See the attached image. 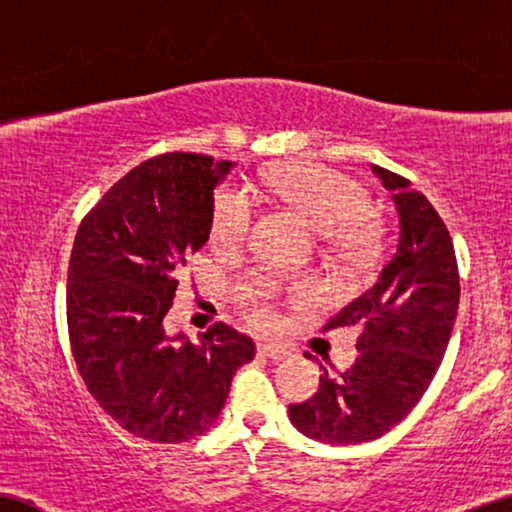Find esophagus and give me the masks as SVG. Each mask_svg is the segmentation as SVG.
Segmentation results:
<instances>
[{"instance_id": "esophagus-1", "label": "esophagus", "mask_w": 512, "mask_h": 512, "mask_svg": "<svg viewBox=\"0 0 512 512\" xmlns=\"http://www.w3.org/2000/svg\"><path fill=\"white\" fill-rule=\"evenodd\" d=\"M257 352L266 358H273V361H280V358H287L292 354L289 352V347L273 345V342H262V345H257Z\"/></svg>"}]
</instances>
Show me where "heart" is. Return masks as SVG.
Wrapping results in <instances>:
<instances>
[{"label": "heart", "instance_id": "1", "mask_svg": "<svg viewBox=\"0 0 512 512\" xmlns=\"http://www.w3.org/2000/svg\"><path fill=\"white\" fill-rule=\"evenodd\" d=\"M271 193L296 209L315 230L324 232L335 253L365 257L375 248L379 225L368 211L370 195L363 183L319 163H292L266 174ZM255 223V197L239 183H223L211 202L209 236L220 250H234L248 239ZM280 282L273 278H253L243 285L248 301V322L269 329L276 322V299ZM303 285H294L301 294Z\"/></svg>", "mask_w": 512, "mask_h": 512}]
</instances>
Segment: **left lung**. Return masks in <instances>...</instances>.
<instances>
[{
  "label": "left lung",
  "mask_w": 512,
  "mask_h": 512,
  "mask_svg": "<svg viewBox=\"0 0 512 512\" xmlns=\"http://www.w3.org/2000/svg\"><path fill=\"white\" fill-rule=\"evenodd\" d=\"M393 190L400 239L375 287L324 324L358 329V358L331 377L324 368L310 400L289 404L305 437L326 444L377 439L398 425L437 375L460 303L453 239L430 200L391 170L372 167Z\"/></svg>",
  "instance_id": "8db88e82"
}]
</instances>
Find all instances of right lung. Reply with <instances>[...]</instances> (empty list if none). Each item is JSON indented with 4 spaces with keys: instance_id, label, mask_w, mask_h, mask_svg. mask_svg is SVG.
Returning a JSON list of instances; mask_svg holds the SVG:
<instances>
[{
    "instance_id": "1",
    "label": "right lung",
    "mask_w": 512,
    "mask_h": 512,
    "mask_svg": "<svg viewBox=\"0 0 512 512\" xmlns=\"http://www.w3.org/2000/svg\"><path fill=\"white\" fill-rule=\"evenodd\" d=\"M232 163L160 154L94 204L75 234L66 282L71 352L87 391L135 437L179 444L216 423L234 372L255 356L223 322L200 342L170 335L179 273L209 241L213 188Z\"/></svg>"
}]
</instances>
